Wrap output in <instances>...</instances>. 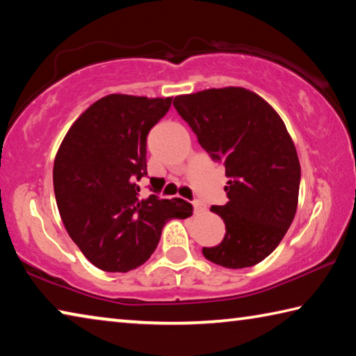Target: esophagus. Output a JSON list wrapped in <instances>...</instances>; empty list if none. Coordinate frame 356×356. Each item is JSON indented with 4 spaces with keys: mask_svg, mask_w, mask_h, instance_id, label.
Wrapping results in <instances>:
<instances>
[{
    "mask_svg": "<svg viewBox=\"0 0 356 356\" xmlns=\"http://www.w3.org/2000/svg\"><path fill=\"white\" fill-rule=\"evenodd\" d=\"M193 207H195V212H204V210H206V204H204L202 201H193Z\"/></svg>",
    "mask_w": 356,
    "mask_h": 356,
    "instance_id": "34e87169",
    "label": "esophagus"
}]
</instances>
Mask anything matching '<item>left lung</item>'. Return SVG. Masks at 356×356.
I'll use <instances>...</instances> for the list:
<instances>
[{
	"label": "left lung",
	"mask_w": 356,
	"mask_h": 356,
	"mask_svg": "<svg viewBox=\"0 0 356 356\" xmlns=\"http://www.w3.org/2000/svg\"><path fill=\"white\" fill-rule=\"evenodd\" d=\"M172 105L226 168L227 202L212 206L226 234L202 254L226 268L252 267L272 254L297 212L301 170L292 138L278 113L243 88L179 95Z\"/></svg>",
	"instance_id": "left-lung-1"
}]
</instances>
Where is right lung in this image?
Here are the masks:
<instances>
[{"label":"right lung","mask_w":356,"mask_h":356,"mask_svg":"<svg viewBox=\"0 0 356 356\" xmlns=\"http://www.w3.org/2000/svg\"><path fill=\"white\" fill-rule=\"evenodd\" d=\"M171 100L106 95L75 120L56 154L53 186L59 215L70 238L104 272L140 267L155 251L166 222L193 213L190 202L161 200L150 185L154 195L143 200L138 185L147 177V135Z\"/></svg>","instance_id":"right-lung-1"}]
</instances>
